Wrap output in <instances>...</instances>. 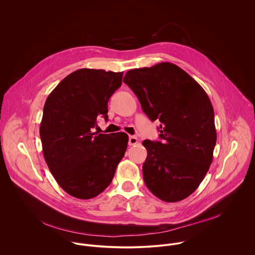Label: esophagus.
<instances>
[{
	"mask_svg": "<svg viewBox=\"0 0 255 255\" xmlns=\"http://www.w3.org/2000/svg\"><path fill=\"white\" fill-rule=\"evenodd\" d=\"M136 143H138V139L135 136L130 135L129 138H128V144L129 145H135Z\"/></svg>",
	"mask_w": 255,
	"mask_h": 255,
	"instance_id": "1",
	"label": "esophagus"
}]
</instances>
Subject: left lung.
I'll use <instances>...</instances> for the list:
<instances>
[{
    "label": "left lung",
    "mask_w": 255,
    "mask_h": 255,
    "mask_svg": "<svg viewBox=\"0 0 255 255\" xmlns=\"http://www.w3.org/2000/svg\"><path fill=\"white\" fill-rule=\"evenodd\" d=\"M124 82L147 117L161 123L162 141L142 142L146 186L163 201H181L199 186L213 161L217 133L211 101L188 73L168 62L130 70Z\"/></svg>",
    "instance_id": "left-lung-1"
}]
</instances>
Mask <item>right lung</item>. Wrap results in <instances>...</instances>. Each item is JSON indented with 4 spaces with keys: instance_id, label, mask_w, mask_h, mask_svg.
Wrapping results in <instances>:
<instances>
[{
    "instance_id": "right-lung-1",
    "label": "right lung",
    "mask_w": 255,
    "mask_h": 255,
    "mask_svg": "<svg viewBox=\"0 0 255 255\" xmlns=\"http://www.w3.org/2000/svg\"><path fill=\"white\" fill-rule=\"evenodd\" d=\"M123 72L80 69L49 94L40 124L45 161L70 195L90 199L104 191L125 156V132H93L99 116L108 120V101L122 85Z\"/></svg>"
}]
</instances>
